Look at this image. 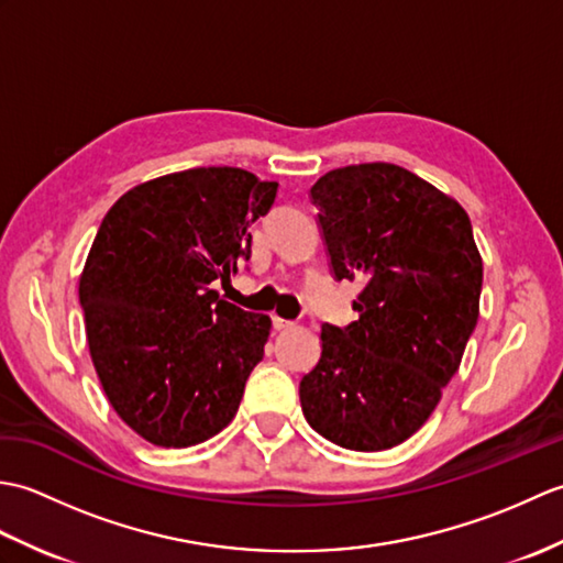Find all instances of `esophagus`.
I'll return each mask as SVG.
<instances>
[{
  "instance_id": "34e87169",
  "label": "esophagus",
  "mask_w": 563,
  "mask_h": 563,
  "mask_svg": "<svg viewBox=\"0 0 563 563\" xmlns=\"http://www.w3.org/2000/svg\"><path fill=\"white\" fill-rule=\"evenodd\" d=\"M292 327H295V321L283 319V317H278V314L273 317V329H275V331H285V329H292Z\"/></svg>"
}]
</instances>
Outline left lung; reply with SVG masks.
I'll use <instances>...</instances> for the list:
<instances>
[{
    "label": "left lung",
    "instance_id": "obj_1",
    "mask_svg": "<svg viewBox=\"0 0 563 563\" xmlns=\"http://www.w3.org/2000/svg\"><path fill=\"white\" fill-rule=\"evenodd\" d=\"M309 196L333 278L363 288L355 321L321 324L302 413L345 450H389L433 413L479 319L484 266L470 214L387 162L333 169Z\"/></svg>",
    "mask_w": 563,
    "mask_h": 563
}]
</instances>
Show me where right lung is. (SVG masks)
<instances>
[{
  "instance_id": "right-lung-1",
  "label": "right lung",
  "mask_w": 563,
  "mask_h": 563,
  "mask_svg": "<svg viewBox=\"0 0 563 563\" xmlns=\"http://www.w3.org/2000/svg\"><path fill=\"white\" fill-rule=\"evenodd\" d=\"M278 184L198 166L140 184L106 212L79 278L89 353L115 413L159 448L232 421L271 319L210 288L251 256Z\"/></svg>"
}]
</instances>
